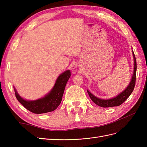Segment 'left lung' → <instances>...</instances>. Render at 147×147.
<instances>
[{"instance_id": "1", "label": "left lung", "mask_w": 147, "mask_h": 147, "mask_svg": "<svg viewBox=\"0 0 147 147\" xmlns=\"http://www.w3.org/2000/svg\"><path fill=\"white\" fill-rule=\"evenodd\" d=\"M132 54L134 56V73L132 78L130 81L129 84L128 85L127 87L121 93H120L119 95L114 98L109 99H99L98 97L94 96L88 90H87L88 94L90 97V98L94 102L97 106L102 107H115V106H119L121 105L123 102L127 99L131 92H133L134 89L135 88V81H136V72H137V61L136 58L135 57L134 53L132 51Z\"/></svg>"}]
</instances>
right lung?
Here are the masks:
<instances>
[{
	"label": "right lung",
	"mask_w": 147,
	"mask_h": 147,
	"mask_svg": "<svg viewBox=\"0 0 147 147\" xmlns=\"http://www.w3.org/2000/svg\"><path fill=\"white\" fill-rule=\"evenodd\" d=\"M71 76L69 70H67L58 76L54 87L43 98L35 100H27L21 97L14 88L16 97L22 106L34 114H43L55 111L62 100L65 86Z\"/></svg>",
	"instance_id": "right-lung-1"
}]
</instances>
